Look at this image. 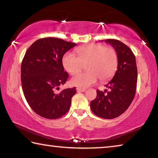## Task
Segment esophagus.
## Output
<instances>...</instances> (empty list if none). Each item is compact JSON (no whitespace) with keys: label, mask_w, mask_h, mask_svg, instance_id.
<instances>
[{"label":"esophagus","mask_w":158,"mask_h":158,"mask_svg":"<svg viewBox=\"0 0 158 158\" xmlns=\"http://www.w3.org/2000/svg\"><path fill=\"white\" fill-rule=\"evenodd\" d=\"M85 90H86V89H83V88H80V87H77V92H85Z\"/></svg>","instance_id":"34e87169"}]
</instances>
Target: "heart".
Wrapping results in <instances>:
<instances>
[{"label": "heart", "mask_w": 158, "mask_h": 158, "mask_svg": "<svg viewBox=\"0 0 158 158\" xmlns=\"http://www.w3.org/2000/svg\"><path fill=\"white\" fill-rule=\"evenodd\" d=\"M76 56L67 52L62 58V64L67 72L74 74L85 65V73H77L71 79L72 84L85 88L97 81L111 79L118 68L117 53L113 47L101 44H89L75 49Z\"/></svg>", "instance_id": "heart-1"}]
</instances>
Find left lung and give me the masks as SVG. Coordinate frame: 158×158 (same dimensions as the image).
<instances>
[{"mask_svg": "<svg viewBox=\"0 0 158 158\" xmlns=\"http://www.w3.org/2000/svg\"><path fill=\"white\" fill-rule=\"evenodd\" d=\"M105 42L116 50L118 68L113 78L105 85L109 90H97V97L90 102V109L96 116L112 119L123 114L135 98L137 68L135 56L126 44L114 39Z\"/></svg>", "mask_w": 158, "mask_h": 158, "instance_id": "obj_1", "label": "left lung"}]
</instances>
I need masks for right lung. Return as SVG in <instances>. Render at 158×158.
<instances>
[{
  "label": "right lung",
  "mask_w": 158,
  "mask_h": 158,
  "mask_svg": "<svg viewBox=\"0 0 158 158\" xmlns=\"http://www.w3.org/2000/svg\"><path fill=\"white\" fill-rule=\"evenodd\" d=\"M77 44L56 37L37 40L26 51L21 67V79L25 98L37 114L56 119L70 107L76 88L64 89L68 73L64 71L63 55Z\"/></svg>",
  "instance_id": "add662e5"
}]
</instances>
